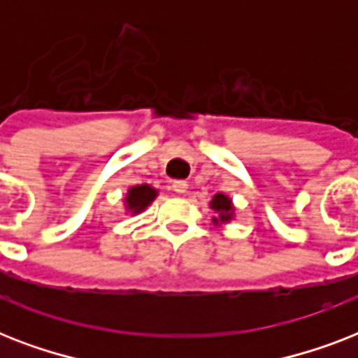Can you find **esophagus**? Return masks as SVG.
Returning a JSON list of instances; mask_svg holds the SVG:
<instances>
[{
    "instance_id": "34e87169",
    "label": "esophagus",
    "mask_w": 358,
    "mask_h": 358,
    "mask_svg": "<svg viewBox=\"0 0 358 358\" xmlns=\"http://www.w3.org/2000/svg\"><path fill=\"white\" fill-rule=\"evenodd\" d=\"M173 191L174 193H178V195L187 193V182H184V180H176V182H173Z\"/></svg>"
}]
</instances>
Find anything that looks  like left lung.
<instances>
[{"label":"left lung","mask_w":358,"mask_h":358,"mask_svg":"<svg viewBox=\"0 0 358 358\" xmlns=\"http://www.w3.org/2000/svg\"><path fill=\"white\" fill-rule=\"evenodd\" d=\"M210 208H212L213 212L217 217H213V223L215 224H227L230 223L232 219H234L236 208L232 204V199L229 195H224V193H217V195H213V199L210 201Z\"/></svg>","instance_id":"obj_1"}]
</instances>
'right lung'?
I'll list each match as a JSON object with an SVG mask.
<instances>
[{
  "mask_svg": "<svg viewBox=\"0 0 358 358\" xmlns=\"http://www.w3.org/2000/svg\"><path fill=\"white\" fill-rule=\"evenodd\" d=\"M156 196L157 189H154L152 185H134V187H129L126 196H124V208H126V212L131 213V215H137V213L145 212L146 208L154 202Z\"/></svg>",
  "mask_w": 358,
  "mask_h": 358,
  "instance_id": "add662e5",
  "label": "right lung"
}]
</instances>
